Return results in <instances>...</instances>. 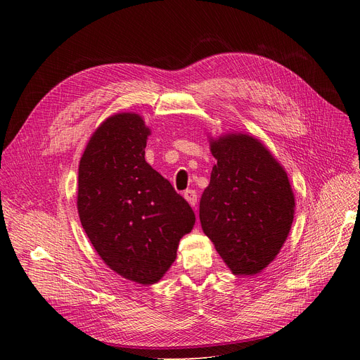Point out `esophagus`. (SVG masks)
Returning <instances> with one entry per match:
<instances>
[{
  "label": "esophagus",
  "instance_id": "obj_1",
  "mask_svg": "<svg viewBox=\"0 0 360 360\" xmlns=\"http://www.w3.org/2000/svg\"><path fill=\"white\" fill-rule=\"evenodd\" d=\"M184 197L193 207H195V204H197V193H195V190H186L184 193Z\"/></svg>",
  "mask_w": 360,
  "mask_h": 360
}]
</instances>
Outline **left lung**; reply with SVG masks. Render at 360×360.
<instances>
[{"label": "left lung", "instance_id": "8db88e82", "mask_svg": "<svg viewBox=\"0 0 360 360\" xmlns=\"http://www.w3.org/2000/svg\"><path fill=\"white\" fill-rule=\"evenodd\" d=\"M210 150L217 162L200 200L201 228L233 274H257L276 258L292 228L288 174L247 134L212 139Z\"/></svg>", "mask_w": 360, "mask_h": 360}]
</instances>
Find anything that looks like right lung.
<instances>
[{
    "label": "right lung",
    "instance_id": "1",
    "mask_svg": "<svg viewBox=\"0 0 360 360\" xmlns=\"http://www.w3.org/2000/svg\"><path fill=\"white\" fill-rule=\"evenodd\" d=\"M150 129L122 112L93 132L79 166L77 209L83 229L106 266L153 285L176 259L195 214L146 159Z\"/></svg>",
    "mask_w": 360,
    "mask_h": 360
}]
</instances>
